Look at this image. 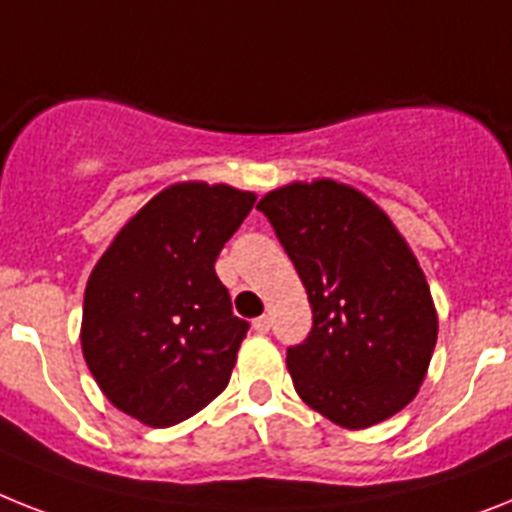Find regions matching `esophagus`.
I'll return each mask as SVG.
<instances>
[{
    "instance_id": "34e87169",
    "label": "esophagus",
    "mask_w": 512,
    "mask_h": 512,
    "mask_svg": "<svg viewBox=\"0 0 512 512\" xmlns=\"http://www.w3.org/2000/svg\"><path fill=\"white\" fill-rule=\"evenodd\" d=\"M269 327H272L269 316H259V319H253V329H256L259 335H266V332H269Z\"/></svg>"
}]
</instances>
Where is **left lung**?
I'll return each mask as SVG.
<instances>
[{"instance_id": "1", "label": "left lung", "mask_w": 512, "mask_h": 512, "mask_svg": "<svg viewBox=\"0 0 512 512\" xmlns=\"http://www.w3.org/2000/svg\"><path fill=\"white\" fill-rule=\"evenodd\" d=\"M306 287L314 327L287 350L308 408L345 429L382 424L416 398L437 345L432 290L392 219L353 185L319 177L259 206Z\"/></svg>"}]
</instances>
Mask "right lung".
Listing matches in <instances>:
<instances>
[{"label": "right lung", "mask_w": 512, "mask_h": 512, "mask_svg": "<svg viewBox=\"0 0 512 512\" xmlns=\"http://www.w3.org/2000/svg\"><path fill=\"white\" fill-rule=\"evenodd\" d=\"M253 204L256 193L225 183L167 185L101 253L80 345L117 411L172 426L227 387L248 322L232 316L214 261Z\"/></svg>", "instance_id": "add662e5"}]
</instances>
